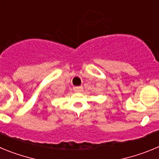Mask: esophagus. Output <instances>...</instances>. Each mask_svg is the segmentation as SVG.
<instances>
[{"label": "esophagus", "mask_w": 159, "mask_h": 159, "mask_svg": "<svg viewBox=\"0 0 159 159\" xmlns=\"http://www.w3.org/2000/svg\"><path fill=\"white\" fill-rule=\"evenodd\" d=\"M73 90H74V92H83L84 88H83V87H74Z\"/></svg>", "instance_id": "esophagus-1"}]
</instances>
